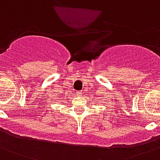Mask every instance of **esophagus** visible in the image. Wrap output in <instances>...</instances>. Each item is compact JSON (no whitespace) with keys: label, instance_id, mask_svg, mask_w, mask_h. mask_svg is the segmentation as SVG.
Listing matches in <instances>:
<instances>
[{"label":"esophagus","instance_id":"obj_1","mask_svg":"<svg viewBox=\"0 0 160 160\" xmlns=\"http://www.w3.org/2000/svg\"><path fill=\"white\" fill-rule=\"evenodd\" d=\"M77 95H78V96H82V92H81V91H79V92H77Z\"/></svg>","mask_w":160,"mask_h":160}]
</instances>
